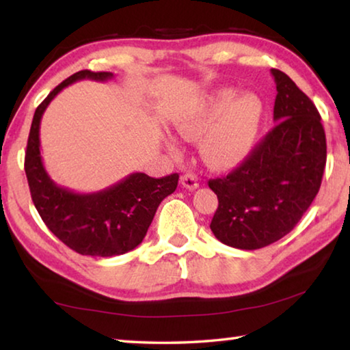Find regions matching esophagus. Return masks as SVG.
I'll use <instances>...</instances> for the list:
<instances>
[{"label": "esophagus", "mask_w": 350, "mask_h": 350, "mask_svg": "<svg viewBox=\"0 0 350 350\" xmlns=\"http://www.w3.org/2000/svg\"><path fill=\"white\" fill-rule=\"evenodd\" d=\"M180 183H182V187L183 188H187V189H196V188H199V182H198V177L196 176H193V174H183L182 177H180Z\"/></svg>", "instance_id": "obj_1"}]
</instances>
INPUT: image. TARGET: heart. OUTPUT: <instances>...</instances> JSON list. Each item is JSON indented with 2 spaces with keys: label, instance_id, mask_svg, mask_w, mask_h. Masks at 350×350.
<instances>
[{
  "label": "heart",
  "instance_id": "1",
  "mask_svg": "<svg viewBox=\"0 0 350 350\" xmlns=\"http://www.w3.org/2000/svg\"><path fill=\"white\" fill-rule=\"evenodd\" d=\"M228 90L217 91L196 108L177 114L176 133L187 140L200 137V156L211 168L225 170L241 163L254 145L262 106L254 96L234 98ZM171 154L179 152L173 140H167Z\"/></svg>",
  "mask_w": 350,
  "mask_h": 350
}]
</instances>
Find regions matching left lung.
Masks as SVG:
<instances>
[{
    "mask_svg": "<svg viewBox=\"0 0 350 350\" xmlns=\"http://www.w3.org/2000/svg\"><path fill=\"white\" fill-rule=\"evenodd\" d=\"M276 83L275 128L233 173L208 180L219 205L213 234L225 245L256 250L292 232L321 187L325 134L315 105L281 70Z\"/></svg>",
    "mask_w": 350,
    "mask_h": 350,
    "instance_id": "8db88e82",
    "label": "left lung"
}]
</instances>
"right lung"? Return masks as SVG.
<instances>
[{"instance_id":"obj_1","label":"right lung","mask_w":350,"mask_h":350,"mask_svg":"<svg viewBox=\"0 0 350 350\" xmlns=\"http://www.w3.org/2000/svg\"><path fill=\"white\" fill-rule=\"evenodd\" d=\"M112 72L80 70L60 83L33 114L27 139L25 171L33 205L47 228L63 244L85 256L109 258L137 247L162 200L174 193L179 174L154 179L133 173L96 193H75L57 185L43 165L40 151V123L58 92L75 81L111 80Z\"/></svg>"}]
</instances>
